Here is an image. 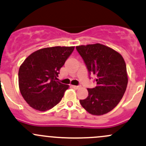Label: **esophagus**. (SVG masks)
I'll list each match as a JSON object with an SVG mask.
<instances>
[{
    "mask_svg": "<svg viewBox=\"0 0 146 146\" xmlns=\"http://www.w3.org/2000/svg\"><path fill=\"white\" fill-rule=\"evenodd\" d=\"M72 87L73 88V89H80V88L81 87L80 86H75V85H72Z\"/></svg>",
    "mask_w": 146,
    "mask_h": 146,
    "instance_id": "1",
    "label": "esophagus"
}]
</instances>
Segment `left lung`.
Here are the masks:
<instances>
[{
  "label": "left lung",
  "instance_id": "left-lung-1",
  "mask_svg": "<svg viewBox=\"0 0 146 146\" xmlns=\"http://www.w3.org/2000/svg\"><path fill=\"white\" fill-rule=\"evenodd\" d=\"M89 74L97 77V85L87 89L89 95L80 100L81 105L89 113L100 116L111 111L125 92L128 78L122 55L100 44L76 46Z\"/></svg>",
  "mask_w": 146,
  "mask_h": 146
}]
</instances>
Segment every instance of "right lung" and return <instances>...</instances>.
I'll use <instances>...</instances> for the list:
<instances>
[{"instance_id": "add662e5", "label": "right lung", "mask_w": 146, "mask_h": 146, "mask_svg": "<svg viewBox=\"0 0 146 146\" xmlns=\"http://www.w3.org/2000/svg\"><path fill=\"white\" fill-rule=\"evenodd\" d=\"M74 48V46L41 48L29 55L21 65L19 89L30 107L45 111L60 102L69 86L56 80Z\"/></svg>"}]
</instances>
